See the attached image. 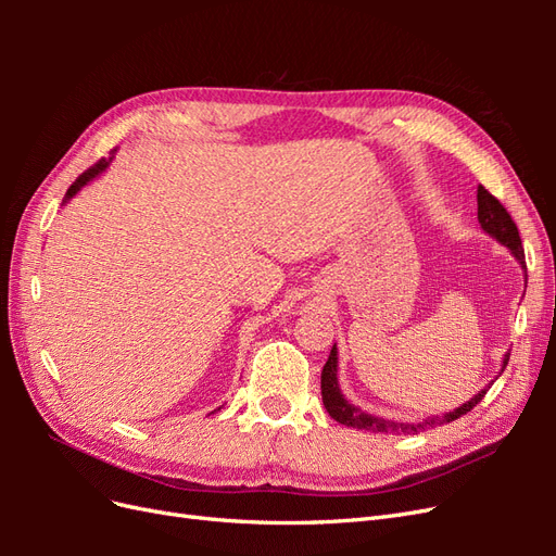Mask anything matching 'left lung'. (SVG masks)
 Here are the masks:
<instances>
[{"label":"left lung","instance_id":"8db88e82","mask_svg":"<svg viewBox=\"0 0 556 556\" xmlns=\"http://www.w3.org/2000/svg\"><path fill=\"white\" fill-rule=\"evenodd\" d=\"M478 220L482 225V229L486 233H492V237L503 243L506 248H510L513 255L519 260V264L527 268L525 264V250H521V239H519V231H517V225L510 217V213L506 211V206L501 204V201L492 194L486 192L482 185L478 188ZM508 359H510V352H506V357H503V368L508 366ZM339 357H336V343L329 352V359L323 368V403L327 413L336 419L339 425H345V427H352V429H362V431H382V433H417L422 431L427 427H433V425H445V422H454V419H459L462 415L473 410L478 403L482 401V396L486 394V390H482L480 394H476L470 401H466L464 406H459L457 410L452 413H445L443 417L439 419H427V422H419V425H406V422H390V419H380V417H374L368 415L359 408L352 406V403H348L339 390V378H336V374H339ZM501 368V374H503Z\"/></svg>","mask_w":556,"mask_h":556}]
</instances>
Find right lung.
<instances>
[{"label":"right lung","instance_id":"add662e5","mask_svg":"<svg viewBox=\"0 0 556 556\" xmlns=\"http://www.w3.org/2000/svg\"><path fill=\"white\" fill-rule=\"evenodd\" d=\"M106 166H109V160L106 157H102V160H99L97 164H92L90 166V169L88 172H83L76 180H74V185H72V188L70 190H66V197H64V201H70L80 188H83V185H88L92 178H97L99 174H102L104 169H106Z\"/></svg>","mask_w":556,"mask_h":556}]
</instances>
